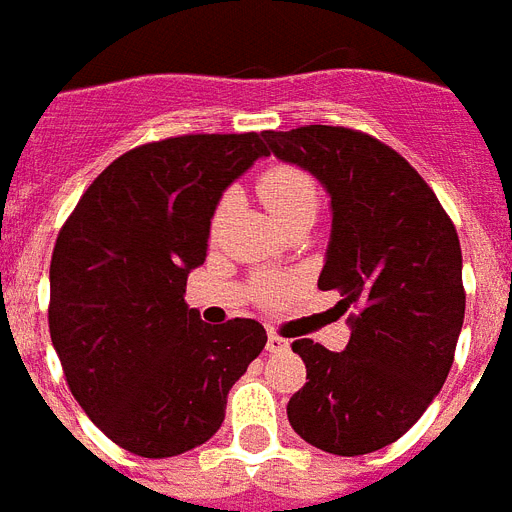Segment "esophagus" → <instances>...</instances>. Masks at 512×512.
Here are the masks:
<instances>
[{
	"instance_id": "esophagus-1",
	"label": "esophagus",
	"mask_w": 512,
	"mask_h": 512,
	"mask_svg": "<svg viewBox=\"0 0 512 512\" xmlns=\"http://www.w3.org/2000/svg\"><path fill=\"white\" fill-rule=\"evenodd\" d=\"M265 347H268V352H284V350H289V339H284V336H278L270 331L268 344H265Z\"/></svg>"
}]
</instances>
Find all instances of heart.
<instances>
[{
  "label": "heart",
  "instance_id": "obj_1",
  "mask_svg": "<svg viewBox=\"0 0 512 512\" xmlns=\"http://www.w3.org/2000/svg\"><path fill=\"white\" fill-rule=\"evenodd\" d=\"M257 194L263 197L268 210L276 215L281 226H292L299 218H315L318 207H321V191L315 178L307 170L297 168V165H273L257 178ZM228 210H231V197H223L218 202L213 213V234H218V228L223 226ZM292 278L276 276V273H257L252 281V292L260 305H278L284 302L292 292Z\"/></svg>",
  "mask_w": 512,
  "mask_h": 512
}]
</instances>
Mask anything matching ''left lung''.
<instances>
[{
  "mask_svg": "<svg viewBox=\"0 0 512 512\" xmlns=\"http://www.w3.org/2000/svg\"><path fill=\"white\" fill-rule=\"evenodd\" d=\"M263 136L278 160L310 170L331 194L318 289L342 294V315L352 307L344 352L292 344L307 384L286 415L318 450L368 455L397 442L450 373L465 315L458 231L418 170L376 136L344 126Z\"/></svg>",
  "mask_w": 512,
  "mask_h": 512,
  "instance_id": "8db88e82",
  "label": "left lung"
}]
</instances>
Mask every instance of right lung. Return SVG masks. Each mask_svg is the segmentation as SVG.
<instances>
[{
	"instance_id": "obj_1",
	"label": "right lung",
	"mask_w": 512,
	"mask_h": 512,
	"mask_svg": "<svg viewBox=\"0 0 512 512\" xmlns=\"http://www.w3.org/2000/svg\"><path fill=\"white\" fill-rule=\"evenodd\" d=\"M263 155L255 131L141 144L91 181L57 234L49 336L62 373L83 413L141 458L205 444L268 342L252 318L213 326L184 302L220 194Z\"/></svg>"
}]
</instances>
